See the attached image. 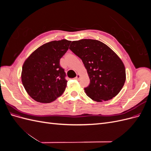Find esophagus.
Listing matches in <instances>:
<instances>
[{"label":"esophagus","instance_id":"1","mask_svg":"<svg viewBox=\"0 0 151 151\" xmlns=\"http://www.w3.org/2000/svg\"><path fill=\"white\" fill-rule=\"evenodd\" d=\"M80 77H81L80 74H77V76L75 77V79H76V80H78V79H79Z\"/></svg>","mask_w":151,"mask_h":151}]
</instances>
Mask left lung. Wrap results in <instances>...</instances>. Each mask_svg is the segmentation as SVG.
I'll use <instances>...</instances> for the list:
<instances>
[{
    "label": "left lung",
    "mask_w": 151,
    "mask_h": 151,
    "mask_svg": "<svg viewBox=\"0 0 151 151\" xmlns=\"http://www.w3.org/2000/svg\"><path fill=\"white\" fill-rule=\"evenodd\" d=\"M69 49L83 61L90 79L85 93L97 102L108 101L120 93L126 80L124 64L106 44L96 40L73 41Z\"/></svg>",
    "instance_id": "8db88e82"
}]
</instances>
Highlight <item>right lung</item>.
<instances>
[{
    "instance_id": "1",
    "label": "right lung",
    "mask_w": 151,
    "mask_h": 151,
    "mask_svg": "<svg viewBox=\"0 0 151 151\" xmlns=\"http://www.w3.org/2000/svg\"><path fill=\"white\" fill-rule=\"evenodd\" d=\"M71 41L62 40L45 43L26 58L21 81L26 92L36 101L49 103L63 94L67 81L60 60Z\"/></svg>"
}]
</instances>
